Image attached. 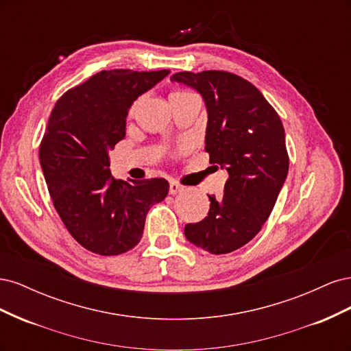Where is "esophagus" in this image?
Returning <instances> with one entry per match:
<instances>
[{"instance_id": "34e87169", "label": "esophagus", "mask_w": 351, "mask_h": 351, "mask_svg": "<svg viewBox=\"0 0 351 351\" xmlns=\"http://www.w3.org/2000/svg\"><path fill=\"white\" fill-rule=\"evenodd\" d=\"M184 187L182 184H178L176 182H169V193L171 195H177L180 192H183Z\"/></svg>"}]
</instances>
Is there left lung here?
Masks as SVG:
<instances>
[{
    "mask_svg": "<svg viewBox=\"0 0 351 351\" xmlns=\"http://www.w3.org/2000/svg\"><path fill=\"white\" fill-rule=\"evenodd\" d=\"M171 82L200 93L209 162L228 173L224 196H209L208 217L184 227L186 239L212 254L240 249L261 231L289 174L278 114L258 88L227 71H180Z\"/></svg>",
    "mask_w": 351,
    "mask_h": 351,
    "instance_id": "left-lung-1",
    "label": "left lung"
}]
</instances>
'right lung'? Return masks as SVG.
I'll return each mask as SVG.
<instances>
[{
  "instance_id": "obj_1",
  "label": "right lung",
  "mask_w": 351,
  "mask_h": 351,
  "mask_svg": "<svg viewBox=\"0 0 351 351\" xmlns=\"http://www.w3.org/2000/svg\"><path fill=\"white\" fill-rule=\"evenodd\" d=\"M169 70H104L57 101L39 147V161L61 221L84 249L121 254L141 241L146 215L162 202L164 178L115 180L110 151L125 137L133 102Z\"/></svg>"
}]
</instances>
